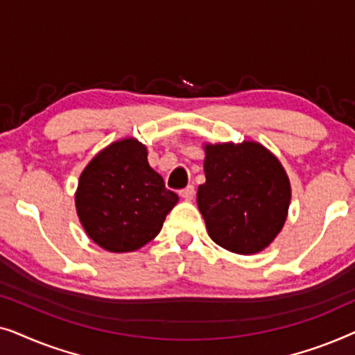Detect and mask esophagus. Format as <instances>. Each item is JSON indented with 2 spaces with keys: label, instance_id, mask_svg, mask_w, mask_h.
Wrapping results in <instances>:
<instances>
[{
  "label": "esophagus",
  "instance_id": "1",
  "mask_svg": "<svg viewBox=\"0 0 355 355\" xmlns=\"http://www.w3.org/2000/svg\"><path fill=\"white\" fill-rule=\"evenodd\" d=\"M179 193H181V197L184 198V200H192L193 196H196V187L187 186L186 189H182V191Z\"/></svg>",
  "mask_w": 355,
  "mask_h": 355
}]
</instances>
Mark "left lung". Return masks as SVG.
<instances>
[{
    "instance_id": "1",
    "label": "left lung",
    "mask_w": 355,
    "mask_h": 355,
    "mask_svg": "<svg viewBox=\"0 0 355 355\" xmlns=\"http://www.w3.org/2000/svg\"><path fill=\"white\" fill-rule=\"evenodd\" d=\"M205 178L197 205L208 234L223 249L250 255L281 231L291 202L283 166L255 142L205 147Z\"/></svg>"
}]
</instances>
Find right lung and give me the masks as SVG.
I'll return each instance as SVG.
<instances>
[{
    "instance_id": "obj_1",
    "label": "right lung",
    "mask_w": 355,
    "mask_h": 355,
    "mask_svg": "<svg viewBox=\"0 0 355 355\" xmlns=\"http://www.w3.org/2000/svg\"><path fill=\"white\" fill-rule=\"evenodd\" d=\"M176 203L135 139L101 150L82 171L76 193L85 232L110 252H132L152 241Z\"/></svg>"
}]
</instances>
